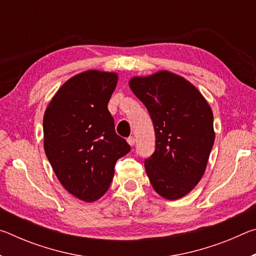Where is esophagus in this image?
<instances>
[{"label": "esophagus", "mask_w": 256, "mask_h": 256, "mask_svg": "<svg viewBox=\"0 0 256 256\" xmlns=\"http://www.w3.org/2000/svg\"><path fill=\"white\" fill-rule=\"evenodd\" d=\"M128 144H130V146H134V144H136V138H134L133 136H130V138H128Z\"/></svg>", "instance_id": "34e87169"}]
</instances>
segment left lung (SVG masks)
I'll use <instances>...</instances> for the list:
<instances>
[{
    "label": "left lung",
    "instance_id": "1",
    "mask_svg": "<svg viewBox=\"0 0 256 256\" xmlns=\"http://www.w3.org/2000/svg\"><path fill=\"white\" fill-rule=\"evenodd\" d=\"M128 84L154 123L156 149L144 162L150 183L167 200L183 198L202 178L214 146L209 104L190 82L168 71L134 76Z\"/></svg>",
    "mask_w": 256,
    "mask_h": 256
}]
</instances>
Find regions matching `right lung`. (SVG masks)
I'll return each instance as SVG.
<instances>
[{
	"instance_id": "add662e5",
	"label": "right lung",
	"mask_w": 256,
	"mask_h": 256,
	"mask_svg": "<svg viewBox=\"0 0 256 256\" xmlns=\"http://www.w3.org/2000/svg\"><path fill=\"white\" fill-rule=\"evenodd\" d=\"M118 74L90 70L60 86L42 120L44 149L60 183L86 202L102 198L131 146L115 132L107 105Z\"/></svg>"
}]
</instances>
